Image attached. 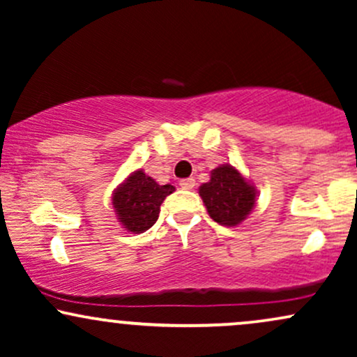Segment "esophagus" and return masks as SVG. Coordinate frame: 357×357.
Instances as JSON below:
<instances>
[{
  "instance_id": "34e87169",
  "label": "esophagus",
  "mask_w": 357,
  "mask_h": 357,
  "mask_svg": "<svg viewBox=\"0 0 357 357\" xmlns=\"http://www.w3.org/2000/svg\"><path fill=\"white\" fill-rule=\"evenodd\" d=\"M179 186L183 188V190H192V188L196 186V181L192 178H188V179H181L179 181Z\"/></svg>"
}]
</instances>
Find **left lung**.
<instances>
[{
  "mask_svg": "<svg viewBox=\"0 0 357 357\" xmlns=\"http://www.w3.org/2000/svg\"><path fill=\"white\" fill-rule=\"evenodd\" d=\"M204 206L216 223L236 227L250 215L257 202L255 188L230 165L211 171V179L199 186Z\"/></svg>",
  "mask_w": 357,
  "mask_h": 357,
  "instance_id": "left-lung-1",
  "label": "left lung"
}]
</instances>
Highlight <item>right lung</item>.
<instances>
[{
	"label": "right lung",
	"instance_id": "add662e5",
	"mask_svg": "<svg viewBox=\"0 0 357 357\" xmlns=\"http://www.w3.org/2000/svg\"><path fill=\"white\" fill-rule=\"evenodd\" d=\"M174 191L171 184H158L144 171H134L114 191L112 204L127 231L144 233L158 221L161 204Z\"/></svg>",
	"mask_w": 357,
	"mask_h": 357
}]
</instances>
